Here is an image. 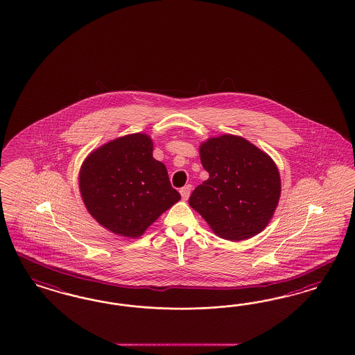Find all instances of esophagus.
I'll use <instances>...</instances> for the list:
<instances>
[{
    "label": "esophagus",
    "mask_w": 355,
    "mask_h": 355,
    "mask_svg": "<svg viewBox=\"0 0 355 355\" xmlns=\"http://www.w3.org/2000/svg\"><path fill=\"white\" fill-rule=\"evenodd\" d=\"M191 192H192V185H185L184 188L180 189V195H182V197H183L184 201H187V200L189 198Z\"/></svg>",
    "instance_id": "esophagus-1"
}]
</instances>
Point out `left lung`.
I'll return each mask as SVG.
<instances>
[{"mask_svg":"<svg viewBox=\"0 0 355 355\" xmlns=\"http://www.w3.org/2000/svg\"><path fill=\"white\" fill-rule=\"evenodd\" d=\"M200 159L209 179L189 197V205L222 239L241 241L260 234L272 220L281 197L275 160L235 135L207 138Z\"/></svg>","mask_w":355,"mask_h":355,"instance_id":"obj_1","label":"left lung"}]
</instances>
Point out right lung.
Segmentation results:
<instances>
[{
  "mask_svg": "<svg viewBox=\"0 0 355 355\" xmlns=\"http://www.w3.org/2000/svg\"><path fill=\"white\" fill-rule=\"evenodd\" d=\"M146 133L114 138L92 150L78 175L80 197L102 227L117 236L136 239L175 205L166 166L153 158Z\"/></svg>",
  "mask_w": 355,
  "mask_h": 355,
  "instance_id": "add662e5",
  "label": "right lung"
}]
</instances>
